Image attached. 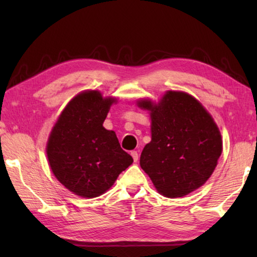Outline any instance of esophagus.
I'll return each mask as SVG.
<instances>
[{"label": "esophagus", "instance_id": "esophagus-1", "mask_svg": "<svg viewBox=\"0 0 257 257\" xmlns=\"http://www.w3.org/2000/svg\"><path fill=\"white\" fill-rule=\"evenodd\" d=\"M130 154H132L135 162H137V161H138V152L137 151H132V153H130Z\"/></svg>", "mask_w": 257, "mask_h": 257}]
</instances>
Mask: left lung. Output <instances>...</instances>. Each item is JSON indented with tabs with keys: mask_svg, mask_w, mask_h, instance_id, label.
Here are the masks:
<instances>
[{
	"mask_svg": "<svg viewBox=\"0 0 257 257\" xmlns=\"http://www.w3.org/2000/svg\"><path fill=\"white\" fill-rule=\"evenodd\" d=\"M151 111L152 141L141 155V167L160 194L181 197L205 184L216 167L222 141L212 116L196 98L168 92L158 105L142 101Z\"/></svg>",
	"mask_w": 257,
	"mask_h": 257,
	"instance_id": "8db88e82",
	"label": "left lung"
}]
</instances>
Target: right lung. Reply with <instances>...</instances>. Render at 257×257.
I'll use <instances>...</instances> for the list:
<instances>
[{
    "instance_id": "right-lung-1",
    "label": "right lung",
    "mask_w": 257,
    "mask_h": 257,
    "mask_svg": "<svg viewBox=\"0 0 257 257\" xmlns=\"http://www.w3.org/2000/svg\"><path fill=\"white\" fill-rule=\"evenodd\" d=\"M114 98L89 90L72 98L52 129L47 158L61 184L81 197L93 198L110 188L134 162L113 130L103 127Z\"/></svg>"
}]
</instances>
